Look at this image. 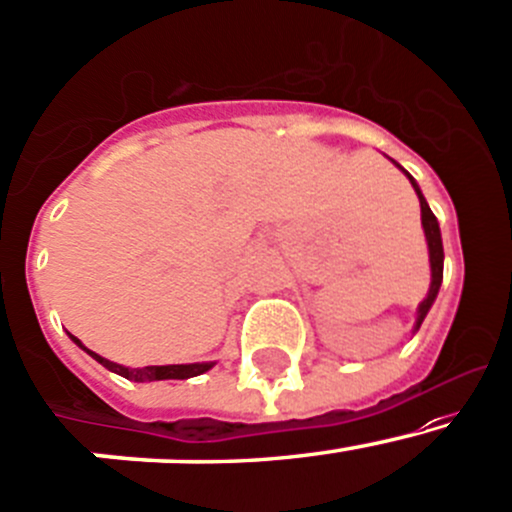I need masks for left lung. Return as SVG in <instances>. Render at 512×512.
<instances>
[{
	"label": "left lung",
	"instance_id": "1",
	"mask_svg": "<svg viewBox=\"0 0 512 512\" xmlns=\"http://www.w3.org/2000/svg\"><path fill=\"white\" fill-rule=\"evenodd\" d=\"M393 165L398 167V170H403L398 162H393ZM403 174H406L408 179H411L415 194H418L420 199V221H423V230H425V240H428V252H430V289H428V296H425L423 301H420L418 306V318H415V325L413 330L418 333V328L423 325L425 316H428V311L432 308V303H435L437 294H440V286H442V267H445V250H442V235H440V223H437L435 213L430 211L428 201H425L423 192H420L418 182L408 174L406 170H403Z\"/></svg>",
	"mask_w": 512,
	"mask_h": 512
}]
</instances>
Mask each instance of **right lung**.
<instances>
[{"label":"right lung","instance_id":"right-lung-1","mask_svg":"<svg viewBox=\"0 0 512 512\" xmlns=\"http://www.w3.org/2000/svg\"><path fill=\"white\" fill-rule=\"evenodd\" d=\"M72 342H75L77 347H82L84 352H87L89 357H94L101 367H106L109 372L123 376V379L128 381H138V384H143V381H165V379H192V376H199L204 372H209L216 362H194V364H165V367H143V369H131V367H123V364H116L111 362V359L97 355V352L87 350V347L82 345L80 340L75 338V335H70Z\"/></svg>","mask_w":512,"mask_h":512}]
</instances>
